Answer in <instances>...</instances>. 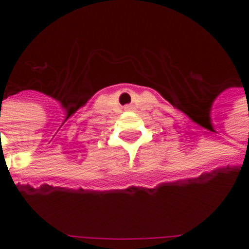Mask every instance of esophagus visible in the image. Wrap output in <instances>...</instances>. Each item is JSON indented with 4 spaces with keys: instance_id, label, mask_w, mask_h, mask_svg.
<instances>
[{
    "instance_id": "1",
    "label": "esophagus",
    "mask_w": 249,
    "mask_h": 249,
    "mask_svg": "<svg viewBox=\"0 0 249 249\" xmlns=\"http://www.w3.org/2000/svg\"><path fill=\"white\" fill-rule=\"evenodd\" d=\"M125 109H132V105H126V107H125Z\"/></svg>"
}]
</instances>
